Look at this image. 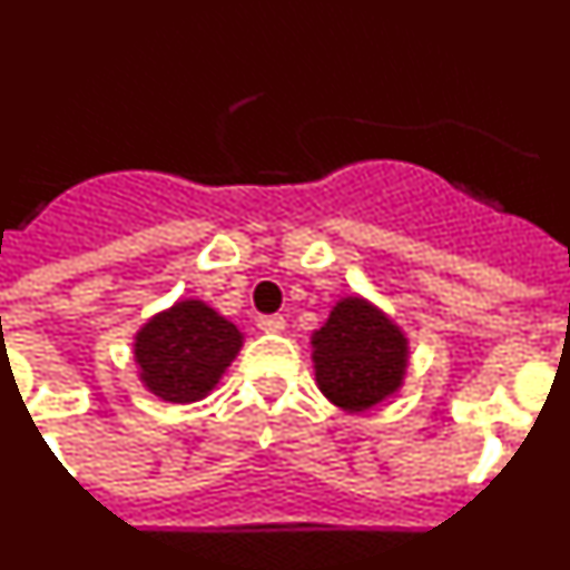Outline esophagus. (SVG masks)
Returning a JSON list of instances; mask_svg holds the SVG:
<instances>
[{"label": "esophagus", "mask_w": 570, "mask_h": 570, "mask_svg": "<svg viewBox=\"0 0 570 570\" xmlns=\"http://www.w3.org/2000/svg\"><path fill=\"white\" fill-rule=\"evenodd\" d=\"M256 325H259L262 331H268V334H279V331H285V316L282 314L259 316V320H256Z\"/></svg>", "instance_id": "obj_1"}]
</instances>
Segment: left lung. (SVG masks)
<instances>
[{
  "instance_id": "1",
  "label": "left lung",
  "mask_w": 570,
  "mask_h": 570,
  "mask_svg": "<svg viewBox=\"0 0 570 570\" xmlns=\"http://www.w3.org/2000/svg\"><path fill=\"white\" fill-rule=\"evenodd\" d=\"M316 385L342 411L360 414L402 385L407 340L371 302L347 296L311 336Z\"/></svg>"
}]
</instances>
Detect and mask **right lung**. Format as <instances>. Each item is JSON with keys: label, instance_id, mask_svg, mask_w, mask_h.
I'll list each match as a JSON object with an SVG mask.
<instances>
[{"label": "right lung", "instance_id": "right-lung-1", "mask_svg": "<svg viewBox=\"0 0 570 570\" xmlns=\"http://www.w3.org/2000/svg\"><path fill=\"white\" fill-rule=\"evenodd\" d=\"M234 322L199 299L176 302L136 334V365L145 387L165 402H196L210 394L239 354Z\"/></svg>", "mask_w": 570, "mask_h": 570}]
</instances>
